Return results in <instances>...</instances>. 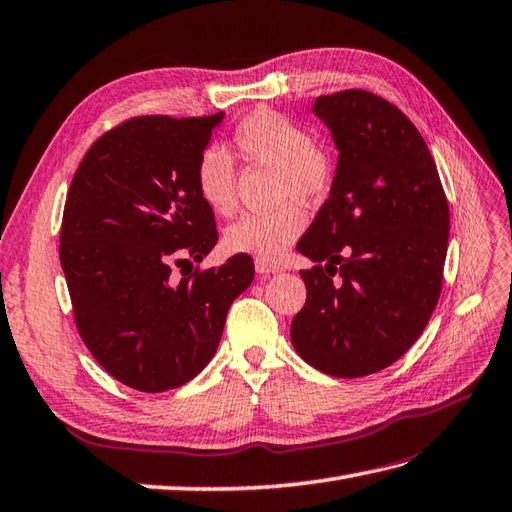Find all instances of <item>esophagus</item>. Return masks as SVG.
<instances>
[{
    "instance_id": "34e87169",
    "label": "esophagus",
    "mask_w": 512,
    "mask_h": 512,
    "mask_svg": "<svg viewBox=\"0 0 512 512\" xmlns=\"http://www.w3.org/2000/svg\"><path fill=\"white\" fill-rule=\"evenodd\" d=\"M255 270L259 272V275H272V272H279L281 268L277 264H272V261H261L257 259L255 261Z\"/></svg>"
}]
</instances>
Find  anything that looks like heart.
<instances>
[{"label":"heart","mask_w":512,"mask_h":512,"mask_svg":"<svg viewBox=\"0 0 512 512\" xmlns=\"http://www.w3.org/2000/svg\"><path fill=\"white\" fill-rule=\"evenodd\" d=\"M233 146L248 163L275 168L279 200H292L268 213H246L224 233L231 253L251 255L261 261H279L307 224L303 207L325 200L334 187V161L312 144L307 130L281 113L257 109L248 113L233 130ZM196 189L200 200L229 216L235 209V170L231 159L218 148H207L196 163Z\"/></svg>","instance_id":"1"}]
</instances>
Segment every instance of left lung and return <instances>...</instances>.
Masks as SVG:
<instances>
[{"instance_id": "8db88e82", "label": "left lung", "mask_w": 512, "mask_h": 512, "mask_svg": "<svg viewBox=\"0 0 512 512\" xmlns=\"http://www.w3.org/2000/svg\"><path fill=\"white\" fill-rule=\"evenodd\" d=\"M340 152L334 187L296 244L314 261L292 320L301 358L334 377L382 371L406 353L443 288L449 207L421 133L362 89L320 95Z\"/></svg>"}]
</instances>
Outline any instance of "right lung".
Segmentation results:
<instances>
[{"instance_id":"obj_1","label":"right lung","mask_w":512,"mask_h":512,"mask_svg":"<svg viewBox=\"0 0 512 512\" xmlns=\"http://www.w3.org/2000/svg\"><path fill=\"white\" fill-rule=\"evenodd\" d=\"M220 122L222 113L130 117L71 178L58 253L78 334L106 373L141 392L183 386L209 364L255 275L242 253L194 268L218 242L194 172Z\"/></svg>"}]
</instances>
